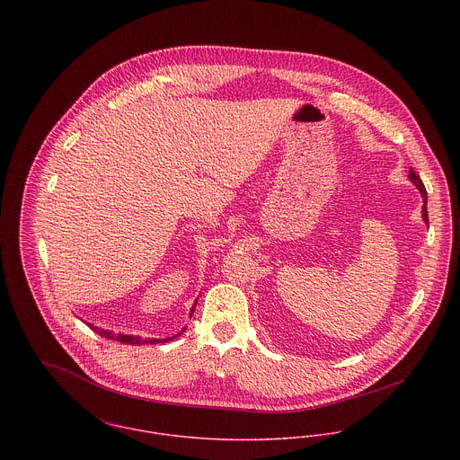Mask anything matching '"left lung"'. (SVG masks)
Listing matches in <instances>:
<instances>
[{"instance_id":"1","label":"left lung","mask_w":460,"mask_h":460,"mask_svg":"<svg viewBox=\"0 0 460 460\" xmlns=\"http://www.w3.org/2000/svg\"><path fill=\"white\" fill-rule=\"evenodd\" d=\"M409 179L414 182V186L421 191V197L425 198V205H423V208H421V214H423V219H425V223L429 225V212H427V191H425V186H423V182H421V179L416 175V172L411 168L409 170Z\"/></svg>"}]
</instances>
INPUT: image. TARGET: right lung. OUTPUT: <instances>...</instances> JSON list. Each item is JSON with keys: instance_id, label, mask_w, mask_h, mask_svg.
Wrapping results in <instances>:
<instances>
[{"instance_id": "add662e5", "label": "right lung", "mask_w": 460, "mask_h": 460, "mask_svg": "<svg viewBox=\"0 0 460 460\" xmlns=\"http://www.w3.org/2000/svg\"><path fill=\"white\" fill-rule=\"evenodd\" d=\"M93 331H97L101 336L108 338V340H117V341H122V343H129V345H141V343H159V341H166V340H146V338H141V336H131V334H115L111 331H104V329L93 328L92 324H88ZM170 340V338H168Z\"/></svg>"}]
</instances>
